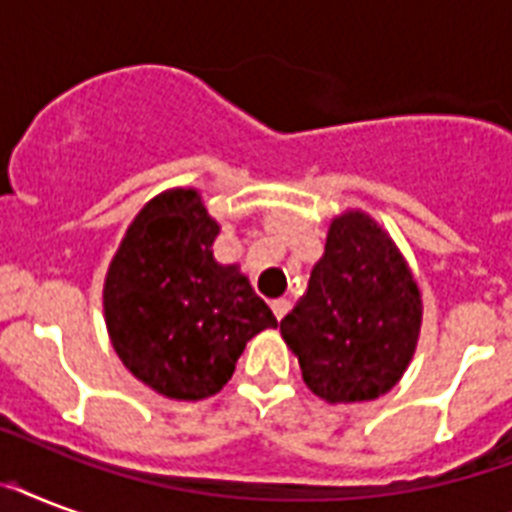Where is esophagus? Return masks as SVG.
<instances>
[{
  "label": "esophagus",
  "instance_id": "obj_1",
  "mask_svg": "<svg viewBox=\"0 0 512 512\" xmlns=\"http://www.w3.org/2000/svg\"><path fill=\"white\" fill-rule=\"evenodd\" d=\"M271 308H273V316H276V319H284V316H287L289 313V308H292V303H289L287 297H279V300H273L271 303Z\"/></svg>",
  "mask_w": 512,
  "mask_h": 512
}]
</instances>
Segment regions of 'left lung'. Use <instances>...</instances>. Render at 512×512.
Instances as JSON below:
<instances>
[{
	"mask_svg": "<svg viewBox=\"0 0 512 512\" xmlns=\"http://www.w3.org/2000/svg\"><path fill=\"white\" fill-rule=\"evenodd\" d=\"M422 300L404 255L364 212L329 225L308 292L281 319L305 385L329 404L374 401L412 361Z\"/></svg>",
	"mask_w": 512,
	"mask_h": 512,
	"instance_id": "left-lung-1",
	"label": "left lung"
}]
</instances>
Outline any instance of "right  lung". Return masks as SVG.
<instances>
[{
  "instance_id": "right-lung-1",
  "label": "right lung",
  "mask_w": 512,
  "mask_h": 512,
  "mask_svg": "<svg viewBox=\"0 0 512 512\" xmlns=\"http://www.w3.org/2000/svg\"><path fill=\"white\" fill-rule=\"evenodd\" d=\"M220 225L199 191L159 193L124 233L103 287L116 356L177 401L215 396L247 342L279 321L239 265L212 255Z\"/></svg>"
}]
</instances>
